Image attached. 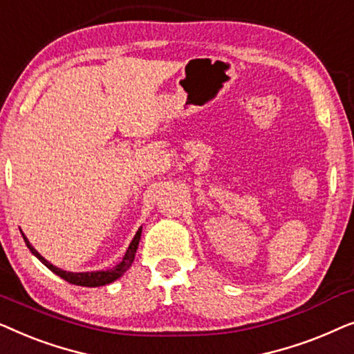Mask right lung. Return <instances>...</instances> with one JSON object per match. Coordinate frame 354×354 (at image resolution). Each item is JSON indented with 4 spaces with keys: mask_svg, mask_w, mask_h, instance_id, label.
Wrapping results in <instances>:
<instances>
[{
    "mask_svg": "<svg viewBox=\"0 0 354 354\" xmlns=\"http://www.w3.org/2000/svg\"><path fill=\"white\" fill-rule=\"evenodd\" d=\"M22 236H24V241H26V245L28 246V250L32 251V254L37 256V258L40 259L41 263L51 270V272L59 275V277L64 279L66 282L74 283V285H80V287H103V285H108L111 282H114V280H118L119 277H122V275L129 270L130 266H132L135 253H137V248H138V243H140V236H142V227H140V229L137 230V234H135L133 240L130 241L129 248H127V251H125L124 258L119 264H115L114 268H111V269L93 270V272H67V270H62L59 268H56V266H53L50 261H46L40 253H38L35 248H33V246L30 245V241L27 240L26 235L22 234Z\"/></svg>",
    "mask_w": 354,
    "mask_h": 354,
    "instance_id": "right-lung-1",
    "label": "right lung"
}]
</instances>
